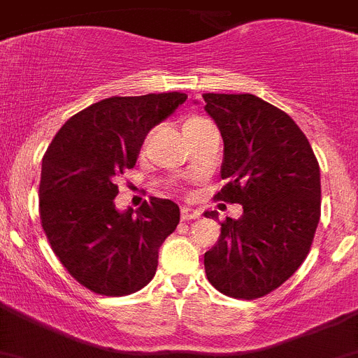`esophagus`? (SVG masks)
Segmentation results:
<instances>
[{"mask_svg": "<svg viewBox=\"0 0 358 358\" xmlns=\"http://www.w3.org/2000/svg\"><path fill=\"white\" fill-rule=\"evenodd\" d=\"M201 217V211L195 210V208H181V218L182 220H195V218Z\"/></svg>", "mask_w": 358, "mask_h": 358, "instance_id": "34e87169", "label": "esophagus"}]
</instances>
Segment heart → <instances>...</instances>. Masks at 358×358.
<instances>
[{
    "label": "heart",
    "mask_w": 358,
    "mask_h": 358,
    "mask_svg": "<svg viewBox=\"0 0 358 358\" xmlns=\"http://www.w3.org/2000/svg\"><path fill=\"white\" fill-rule=\"evenodd\" d=\"M197 120H199V118H189V120H186V123H192V122H197ZM186 123H185V125H186Z\"/></svg>",
    "instance_id": "b5f03b06"
}]
</instances>
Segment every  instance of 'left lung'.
<instances>
[{"instance_id":"8db88e82","label":"left lung","mask_w":358,"mask_h":358,"mask_svg":"<svg viewBox=\"0 0 358 358\" xmlns=\"http://www.w3.org/2000/svg\"><path fill=\"white\" fill-rule=\"evenodd\" d=\"M202 98L224 140L226 185L215 199L243 208L242 217L222 222L204 268L218 292L256 299L283 285L308 255L321 217L319 163L296 122L262 98Z\"/></svg>"}]
</instances>
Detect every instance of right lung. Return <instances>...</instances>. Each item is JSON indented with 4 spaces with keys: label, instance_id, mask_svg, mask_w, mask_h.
<instances>
[{
    "label": "right lung",
    "instance_id": "obj_1",
    "mask_svg": "<svg viewBox=\"0 0 358 358\" xmlns=\"http://www.w3.org/2000/svg\"><path fill=\"white\" fill-rule=\"evenodd\" d=\"M185 93L110 96L68 120L43 157L41 224L53 252L85 289L127 296L157 268L161 243L179 224V206L150 197L118 211L116 179L132 169L145 138L186 102Z\"/></svg>",
    "mask_w": 358,
    "mask_h": 358
}]
</instances>
